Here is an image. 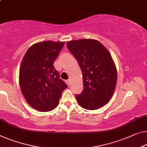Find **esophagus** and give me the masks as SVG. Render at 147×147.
Returning <instances> with one entry per match:
<instances>
[{"instance_id": "obj_1", "label": "esophagus", "mask_w": 147, "mask_h": 147, "mask_svg": "<svg viewBox=\"0 0 147 147\" xmlns=\"http://www.w3.org/2000/svg\"><path fill=\"white\" fill-rule=\"evenodd\" d=\"M65 82H66V83L67 84L68 86H69V85H70V80H65Z\"/></svg>"}]
</instances>
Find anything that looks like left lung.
I'll list each match as a JSON object with an SVG mask.
<instances>
[{
  "mask_svg": "<svg viewBox=\"0 0 147 147\" xmlns=\"http://www.w3.org/2000/svg\"><path fill=\"white\" fill-rule=\"evenodd\" d=\"M67 45L82 73L84 88L76 95V100L84 109L101 108L111 99L117 82V70L110 53L94 39L71 41Z\"/></svg>",
  "mask_w": 147,
  "mask_h": 147,
  "instance_id": "1",
  "label": "left lung"
}]
</instances>
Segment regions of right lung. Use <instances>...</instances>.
Segmentation results:
<instances>
[{"label": "right lung", "instance_id": "1", "mask_svg": "<svg viewBox=\"0 0 147 147\" xmlns=\"http://www.w3.org/2000/svg\"><path fill=\"white\" fill-rule=\"evenodd\" d=\"M64 44L51 41L36 43L22 61L19 73L22 92L30 106L37 110L53 109L68 87L53 66Z\"/></svg>", "mask_w": 147, "mask_h": 147}]
</instances>
